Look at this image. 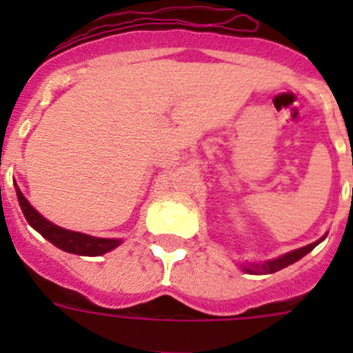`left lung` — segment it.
I'll use <instances>...</instances> for the list:
<instances>
[{"mask_svg": "<svg viewBox=\"0 0 353 353\" xmlns=\"http://www.w3.org/2000/svg\"><path fill=\"white\" fill-rule=\"evenodd\" d=\"M326 236H323L321 240L313 241V243H310V245L306 247H301V249H296V251H291V252H285V254H282L280 258H274V260H269V262L265 263H251V265H245V271L247 273H276V271H280V269L288 268V265H291V263H295L296 260H301L302 256H306L307 252L313 251L315 247L321 243V241L324 240Z\"/></svg>", "mask_w": 353, "mask_h": 353, "instance_id": "8db88e82", "label": "left lung"}]
</instances>
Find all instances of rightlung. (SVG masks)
<instances>
[{"label": "right lung", "mask_w": 353, "mask_h": 353, "mask_svg": "<svg viewBox=\"0 0 353 353\" xmlns=\"http://www.w3.org/2000/svg\"><path fill=\"white\" fill-rule=\"evenodd\" d=\"M16 196H18L19 207L23 210L25 220L29 221V225L40 232L46 240L51 241L52 245L62 249V251L73 252V254H82V256H101L104 252L112 251L117 245H121V240L95 238V236L68 231V229L54 225L51 221H47L38 210L30 207V203L25 199L23 194L19 192V188H16Z\"/></svg>", "instance_id": "obj_1"}]
</instances>
